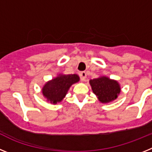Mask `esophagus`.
<instances>
[{"instance_id": "esophagus-1", "label": "esophagus", "mask_w": 152, "mask_h": 152, "mask_svg": "<svg viewBox=\"0 0 152 152\" xmlns=\"http://www.w3.org/2000/svg\"><path fill=\"white\" fill-rule=\"evenodd\" d=\"M80 80H82V81H84V80H85L86 77H87V74H86V72H80Z\"/></svg>"}]
</instances>
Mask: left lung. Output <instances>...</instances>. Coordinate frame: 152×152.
Returning <instances> with one entry per match:
<instances>
[{
  "instance_id": "8db88e82",
  "label": "left lung",
  "mask_w": 152,
  "mask_h": 152,
  "mask_svg": "<svg viewBox=\"0 0 152 152\" xmlns=\"http://www.w3.org/2000/svg\"><path fill=\"white\" fill-rule=\"evenodd\" d=\"M93 92L102 103H108L117 99L121 92L120 84L117 80L107 76H100L89 81Z\"/></svg>"
}]
</instances>
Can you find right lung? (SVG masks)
<instances>
[{"label":"right lung","mask_w":152,"mask_h":152,"mask_svg":"<svg viewBox=\"0 0 152 152\" xmlns=\"http://www.w3.org/2000/svg\"><path fill=\"white\" fill-rule=\"evenodd\" d=\"M79 80L80 77L76 74H58L56 77L44 84L42 93L47 101L56 104L62 101L72 84L77 83Z\"/></svg>","instance_id":"1"}]
</instances>
